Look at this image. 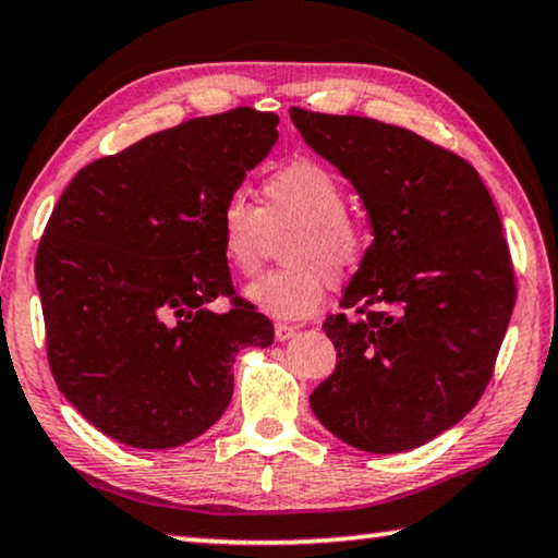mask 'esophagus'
<instances>
[{
	"mask_svg": "<svg viewBox=\"0 0 558 558\" xmlns=\"http://www.w3.org/2000/svg\"><path fill=\"white\" fill-rule=\"evenodd\" d=\"M274 333H277L279 341H289L291 337H296V327H289V324H277V327H274Z\"/></svg>",
	"mask_w": 558,
	"mask_h": 558,
	"instance_id": "34e87169",
	"label": "esophagus"
}]
</instances>
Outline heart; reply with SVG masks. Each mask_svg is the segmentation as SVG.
Wrapping results in <instances>:
<instances>
[{"instance_id": "b5f03b06", "label": "heart", "mask_w": 558, "mask_h": 558, "mask_svg": "<svg viewBox=\"0 0 558 558\" xmlns=\"http://www.w3.org/2000/svg\"><path fill=\"white\" fill-rule=\"evenodd\" d=\"M349 196L331 169L291 161L262 182V207L231 192L217 229L229 267L250 277L262 267L269 234L294 227L281 244L284 269L254 279L244 294L274 319H304L322 306L329 279L347 281L364 267L372 236L347 214Z\"/></svg>"}]
</instances>
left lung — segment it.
Listing matches in <instances>:
<instances>
[{
    "instance_id": "left-lung-1",
    "label": "left lung",
    "mask_w": 558,
    "mask_h": 558,
    "mask_svg": "<svg viewBox=\"0 0 558 558\" xmlns=\"http://www.w3.org/2000/svg\"><path fill=\"white\" fill-rule=\"evenodd\" d=\"M362 196L374 244L324 331L337 368L308 397L333 436L368 453L422 447L482 399L517 279L492 194L459 154L368 117L289 109Z\"/></svg>"
}]
</instances>
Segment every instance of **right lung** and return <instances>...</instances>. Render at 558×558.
I'll return each mask as SVG.
<instances>
[{
  "mask_svg": "<svg viewBox=\"0 0 558 558\" xmlns=\"http://www.w3.org/2000/svg\"><path fill=\"white\" fill-rule=\"evenodd\" d=\"M274 111L236 107L92 161L59 196L34 274L59 391L101 434L171 449L225 414L234 356L269 347L234 296L217 217L277 142ZM229 295L232 308L208 304Z\"/></svg>",
  "mask_w": 558,
  "mask_h": 558,
  "instance_id": "1",
  "label": "right lung"
}]
</instances>
